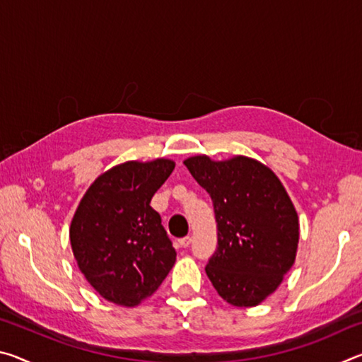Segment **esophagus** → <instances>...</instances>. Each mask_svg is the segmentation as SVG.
<instances>
[{"label":"esophagus","mask_w":362,"mask_h":362,"mask_svg":"<svg viewBox=\"0 0 362 362\" xmlns=\"http://www.w3.org/2000/svg\"><path fill=\"white\" fill-rule=\"evenodd\" d=\"M189 243H192V236H185V238H180L179 241H177V244H179L180 247H188Z\"/></svg>","instance_id":"1"}]
</instances>
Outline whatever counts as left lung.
Listing matches in <instances>:
<instances>
[{
	"label": "left lung",
	"instance_id": "8db88e82",
	"mask_svg": "<svg viewBox=\"0 0 362 362\" xmlns=\"http://www.w3.org/2000/svg\"><path fill=\"white\" fill-rule=\"evenodd\" d=\"M209 193L218 247L206 274L218 296L233 306H255L283 283L296 262L298 216L283 183L257 159L233 156L183 161Z\"/></svg>",
	"mask_w": 362,
	"mask_h": 362
}]
</instances>
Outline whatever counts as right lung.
I'll return each mask as SVG.
<instances>
[{
  "mask_svg": "<svg viewBox=\"0 0 362 362\" xmlns=\"http://www.w3.org/2000/svg\"><path fill=\"white\" fill-rule=\"evenodd\" d=\"M174 168L166 158L118 164L97 177L73 216L78 268L108 302L137 306L174 267L175 249L150 206Z\"/></svg>",
  "mask_w": 362,
  "mask_h": 362,
  "instance_id": "add662e5",
  "label": "right lung"
}]
</instances>
